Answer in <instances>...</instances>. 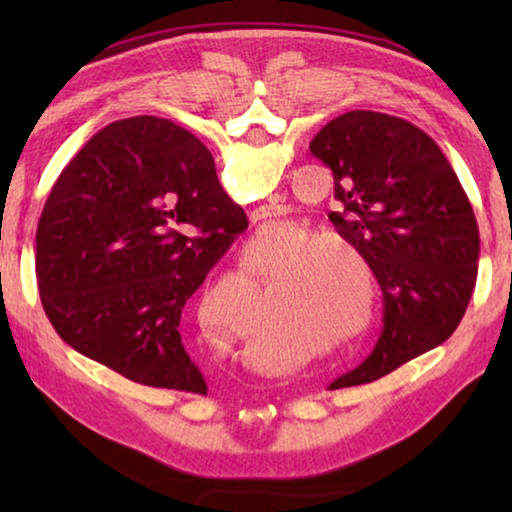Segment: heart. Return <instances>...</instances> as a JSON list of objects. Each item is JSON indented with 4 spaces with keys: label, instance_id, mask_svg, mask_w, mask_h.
Here are the masks:
<instances>
[{
    "label": "heart",
    "instance_id": "b5f03b06",
    "mask_svg": "<svg viewBox=\"0 0 512 512\" xmlns=\"http://www.w3.org/2000/svg\"><path fill=\"white\" fill-rule=\"evenodd\" d=\"M282 232V223L273 221L255 232L248 248H268ZM250 268L253 282L266 280L264 328L277 336H300L309 354L327 345L343 348L370 329L377 314V275L368 255L336 232H314L291 223L280 246L257 257ZM246 298L253 291L244 287ZM248 345L257 352L273 348V340L257 325L255 311L246 314ZM225 329V327H223ZM225 339L235 336L225 334Z\"/></svg>",
    "mask_w": 512,
    "mask_h": 512
}]
</instances>
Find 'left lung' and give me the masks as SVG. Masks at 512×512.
<instances>
[{
	"label": "left lung",
	"instance_id": "8db88e82",
	"mask_svg": "<svg viewBox=\"0 0 512 512\" xmlns=\"http://www.w3.org/2000/svg\"><path fill=\"white\" fill-rule=\"evenodd\" d=\"M309 151L334 176L329 221L368 255L384 293L375 348L329 388L368 384L454 334L479 271V228L452 164L411 121L345 112Z\"/></svg>",
	"mask_w": 512,
	"mask_h": 512
}]
</instances>
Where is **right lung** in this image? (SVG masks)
<instances>
[{
    "mask_svg": "<svg viewBox=\"0 0 512 512\" xmlns=\"http://www.w3.org/2000/svg\"><path fill=\"white\" fill-rule=\"evenodd\" d=\"M246 225L201 140L158 117L115 121L51 187L36 232L42 307L60 339L121 377L205 393L180 314Z\"/></svg>",
    "mask_w": 512,
    "mask_h": 512,
    "instance_id": "add662e5",
    "label": "right lung"
}]
</instances>
